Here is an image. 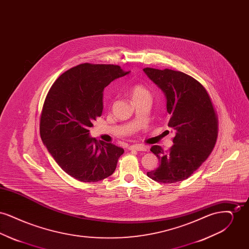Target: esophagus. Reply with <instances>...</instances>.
Instances as JSON below:
<instances>
[{
  "label": "esophagus",
  "mask_w": 249,
  "mask_h": 249,
  "mask_svg": "<svg viewBox=\"0 0 249 249\" xmlns=\"http://www.w3.org/2000/svg\"><path fill=\"white\" fill-rule=\"evenodd\" d=\"M130 150H137V151H146L147 147L143 144H132L129 147Z\"/></svg>",
  "instance_id": "34e87169"
}]
</instances>
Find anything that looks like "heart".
Masks as SVG:
<instances>
[{
  "mask_svg": "<svg viewBox=\"0 0 249 249\" xmlns=\"http://www.w3.org/2000/svg\"><path fill=\"white\" fill-rule=\"evenodd\" d=\"M130 94L133 103L142 101V100H150L151 101V93L150 91L142 85L135 84L130 89Z\"/></svg>",
  "mask_w": 249,
  "mask_h": 249,
  "instance_id": "obj_1",
  "label": "heart"
}]
</instances>
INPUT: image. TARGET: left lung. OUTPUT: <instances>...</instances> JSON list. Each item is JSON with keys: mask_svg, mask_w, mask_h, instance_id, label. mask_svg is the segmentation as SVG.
<instances>
[{"mask_svg": "<svg viewBox=\"0 0 249 249\" xmlns=\"http://www.w3.org/2000/svg\"><path fill=\"white\" fill-rule=\"evenodd\" d=\"M143 71L165 93L168 126L176 131L169 150L159 145L151 147L160 166L146 175L163 184L183 181L213 151L218 133L216 111L205 88L189 74L149 67Z\"/></svg>", "mask_w": 249, "mask_h": 249, "instance_id": "left-lung-1", "label": "left lung"}]
</instances>
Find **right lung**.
<instances>
[{"mask_svg": "<svg viewBox=\"0 0 249 249\" xmlns=\"http://www.w3.org/2000/svg\"><path fill=\"white\" fill-rule=\"evenodd\" d=\"M127 73L119 65L83 63L64 71L51 86L41 113L40 135L71 178L97 182L115 172L123 148L98 142L89 129L102 116L105 88Z\"/></svg>", "mask_w": 249, "mask_h": 249, "instance_id": "1", "label": "right lung"}]
</instances>
